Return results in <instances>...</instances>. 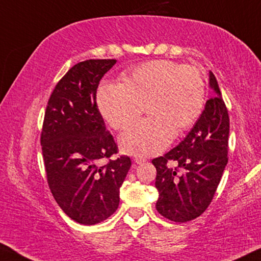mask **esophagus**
Wrapping results in <instances>:
<instances>
[{
    "instance_id": "34e87169",
    "label": "esophagus",
    "mask_w": 261,
    "mask_h": 261,
    "mask_svg": "<svg viewBox=\"0 0 261 261\" xmlns=\"http://www.w3.org/2000/svg\"><path fill=\"white\" fill-rule=\"evenodd\" d=\"M134 162L136 163V164H142L143 162H145V159L142 158V157H135L134 158Z\"/></svg>"
}]
</instances>
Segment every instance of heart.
Instances as JSON below:
<instances>
[{
    "label": "heart",
    "instance_id": "obj_1",
    "mask_svg": "<svg viewBox=\"0 0 261 261\" xmlns=\"http://www.w3.org/2000/svg\"><path fill=\"white\" fill-rule=\"evenodd\" d=\"M124 83L102 84L97 107L115 130L125 129L146 107L149 118L136 123L119 137L127 153L161 152L200 117L205 103V80L196 67L170 60H154L124 72Z\"/></svg>",
    "mask_w": 261,
    "mask_h": 261
}]
</instances>
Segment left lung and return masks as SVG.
Instances as JSON below:
<instances>
[{"mask_svg": "<svg viewBox=\"0 0 261 261\" xmlns=\"http://www.w3.org/2000/svg\"><path fill=\"white\" fill-rule=\"evenodd\" d=\"M215 96L176 147L152 159L157 170L155 208L166 219L186 223L204 213L211 204L227 164L230 118L215 75L210 71ZM174 161L176 168L170 165Z\"/></svg>", "mask_w": 261, "mask_h": 261, "instance_id": "8db88e82", "label": "left lung"}]
</instances>
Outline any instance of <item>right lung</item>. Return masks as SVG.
<instances>
[{"label":"right lung","mask_w":261,"mask_h":261,"mask_svg":"<svg viewBox=\"0 0 261 261\" xmlns=\"http://www.w3.org/2000/svg\"><path fill=\"white\" fill-rule=\"evenodd\" d=\"M116 60L80 62L56 84L41 134L50 191L63 212L83 225L108 219L119 205V189L131 161L118 152L96 103L99 81Z\"/></svg>","instance_id":"add662e5"}]
</instances>
